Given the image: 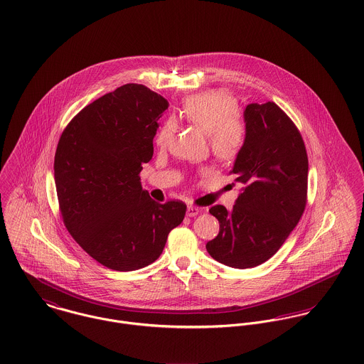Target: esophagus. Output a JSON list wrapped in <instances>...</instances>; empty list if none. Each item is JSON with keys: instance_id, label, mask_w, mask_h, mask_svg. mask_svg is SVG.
Returning a JSON list of instances; mask_svg holds the SVG:
<instances>
[{"instance_id": "obj_1", "label": "esophagus", "mask_w": 364, "mask_h": 364, "mask_svg": "<svg viewBox=\"0 0 364 364\" xmlns=\"http://www.w3.org/2000/svg\"><path fill=\"white\" fill-rule=\"evenodd\" d=\"M200 211H202V210L199 208H196V206H188L186 215H188V217H195V215H198Z\"/></svg>"}]
</instances>
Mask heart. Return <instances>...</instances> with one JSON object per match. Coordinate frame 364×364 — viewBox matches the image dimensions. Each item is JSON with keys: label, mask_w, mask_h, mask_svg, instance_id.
<instances>
[{"label": "heart", "mask_w": 364, "mask_h": 364, "mask_svg": "<svg viewBox=\"0 0 364 364\" xmlns=\"http://www.w3.org/2000/svg\"><path fill=\"white\" fill-rule=\"evenodd\" d=\"M238 101L225 91H208L185 100L181 114L208 136L213 154L220 159L238 156L245 143V126L237 117ZM175 132V122L165 120L156 134V143L165 147Z\"/></svg>", "instance_id": "b5f03b06"}]
</instances>
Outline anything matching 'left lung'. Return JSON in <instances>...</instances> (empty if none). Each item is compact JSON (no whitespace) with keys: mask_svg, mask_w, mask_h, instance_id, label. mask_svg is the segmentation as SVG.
<instances>
[{"mask_svg":"<svg viewBox=\"0 0 364 364\" xmlns=\"http://www.w3.org/2000/svg\"><path fill=\"white\" fill-rule=\"evenodd\" d=\"M244 119L245 143L231 171L244 188L232 210H208L220 231L206 244L213 259L237 269L279 251L304 213L309 183V156L293 120L274 102L248 105Z\"/></svg>","mask_w":364,"mask_h":364,"instance_id":"1","label":"left lung"}]
</instances>
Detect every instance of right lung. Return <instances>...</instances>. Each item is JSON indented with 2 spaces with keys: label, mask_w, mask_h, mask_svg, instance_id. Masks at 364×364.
Masks as SVG:
<instances>
[{
  "label": "right lung",
  "mask_w": 364,
  "mask_h": 364,
  "mask_svg": "<svg viewBox=\"0 0 364 364\" xmlns=\"http://www.w3.org/2000/svg\"><path fill=\"white\" fill-rule=\"evenodd\" d=\"M168 101L126 84L85 106L64 129L54 181L65 228L97 262L119 272L149 266L185 217L181 200L156 203L141 188Z\"/></svg>",
  "instance_id": "right-lung-1"
}]
</instances>
